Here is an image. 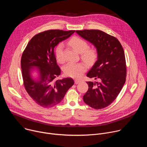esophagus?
I'll list each match as a JSON object with an SVG mask.
<instances>
[{"label":"esophagus","mask_w":147,"mask_h":147,"mask_svg":"<svg viewBox=\"0 0 147 147\" xmlns=\"http://www.w3.org/2000/svg\"><path fill=\"white\" fill-rule=\"evenodd\" d=\"M74 81H75V83L76 84H78V83H80L81 82V80H80L78 79H76Z\"/></svg>","instance_id":"34e87169"}]
</instances>
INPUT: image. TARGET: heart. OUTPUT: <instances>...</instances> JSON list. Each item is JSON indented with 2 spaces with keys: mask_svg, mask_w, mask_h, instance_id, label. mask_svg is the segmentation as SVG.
Listing matches in <instances>:
<instances>
[{
  "mask_svg": "<svg viewBox=\"0 0 147 147\" xmlns=\"http://www.w3.org/2000/svg\"><path fill=\"white\" fill-rule=\"evenodd\" d=\"M69 45L78 53L81 54V58L88 63H92L97 58L98 53L95 49L88 48V44L83 39L74 36L69 41ZM64 45L62 42L59 43L55 48V54L57 60L62 62L64 60L63 57ZM87 69V66L83 63H68L64 67L63 70L66 75L73 78H79Z\"/></svg>",
  "mask_w": 147,
  "mask_h": 147,
  "instance_id": "b5f03b06",
  "label": "heart"
}]
</instances>
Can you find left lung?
<instances>
[{
  "label": "left lung",
  "mask_w": 147,
  "mask_h": 147,
  "mask_svg": "<svg viewBox=\"0 0 147 147\" xmlns=\"http://www.w3.org/2000/svg\"><path fill=\"white\" fill-rule=\"evenodd\" d=\"M96 49L97 60L87 74L97 81H87L88 90L83 96L84 102L95 109L105 108L121 91L126 77L123 47L115 37L98 30L76 31Z\"/></svg>",
  "instance_id": "left-lung-1"
}]
</instances>
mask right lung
I'll return each instance as SVG.
<instances>
[{
	"label": "right lung",
	"instance_id": "add662e5",
	"mask_svg": "<svg viewBox=\"0 0 147 147\" xmlns=\"http://www.w3.org/2000/svg\"><path fill=\"white\" fill-rule=\"evenodd\" d=\"M74 32L51 30L39 33L30 40L22 55L21 66L25 88L42 107L51 108L59 103L74 84L71 78L56 80L61 71L54 48Z\"/></svg>",
	"mask_w": 147,
	"mask_h": 147
}]
</instances>
